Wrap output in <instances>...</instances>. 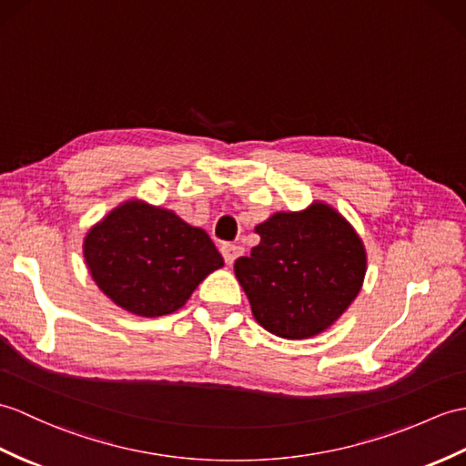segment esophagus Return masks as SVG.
Wrapping results in <instances>:
<instances>
[{"label":"esophagus","mask_w":466,"mask_h":466,"mask_svg":"<svg viewBox=\"0 0 466 466\" xmlns=\"http://www.w3.org/2000/svg\"><path fill=\"white\" fill-rule=\"evenodd\" d=\"M244 254V248L242 246H234V244H226L222 246V256H224V262L232 266L238 258Z\"/></svg>","instance_id":"34e87169"}]
</instances>
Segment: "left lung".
Returning <instances> with one entry per match:
<instances>
[{
  "instance_id": "8db88e82",
  "label": "left lung",
  "mask_w": 466,
  "mask_h": 466,
  "mask_svg": "<svg viewBox=\"0 0 466 466\" xmlns=\"http://www.w3.org/2000/svg\"><path fill=\"white\" fill-rule=\"evenodd\" d=\"M259 244L234 262L252 316L284 339L329 329L361 291L367 252L345 216L323 200L274 212L258 224Z\"/></svg>"
}]
</instances>
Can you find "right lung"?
Here are the masks:
<instances>
[{"label": "right lung", "mask_w": 466, "mask_h": 466, "mask_svg": "<svg viewBox=\"0 0 466 466\" xmlns=\"http://www.w3.org/2000/svg\"><path fill=\"white\" fill-rule=\"evenodd\" d=\"M83 258L103 294L140 318L175 313L224 266L207 232L140 198L121 202L86 230Z\"/></svg>", "instance_id": "1"}]
</instances>
